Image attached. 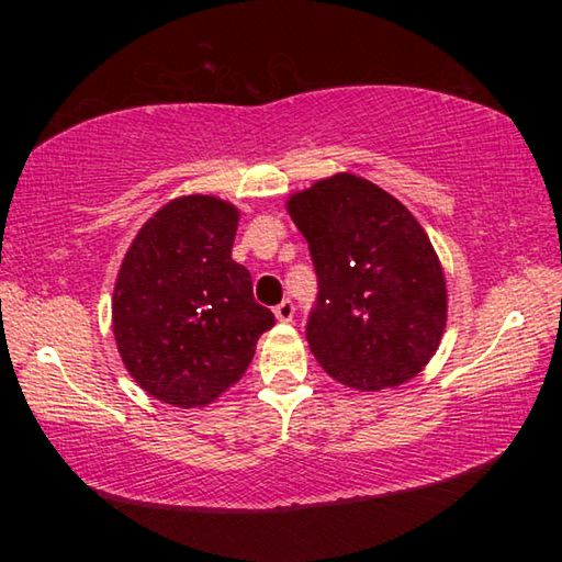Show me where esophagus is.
<instances>
[{"label": "esophagus", "mask_w": 562, "mask_h": 562, "mask_svg": "<svg viewBox=\"0 0 562 562\" xmlns=\"http://www.w3.org/2000/svg\"><path fill=\"white\" fill-rule=\"evenodd\" d=\"M274 317H278V322H292L294 317V304L290 300L280 302L278 307H274Z\"/></svg>", "instance_id": "34e87169"}]
</instances>
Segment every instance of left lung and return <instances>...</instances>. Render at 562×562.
Wrapping results in <instances>:
<instances>
[{"mask_svg": "<svg viewBox=\"0 0 562 562\" xmlns=\"http://www.w3.org/2000/svg\"><path fill=\"white\" fill-rule=\"evenodd\" d=\"M310 245L317 304L307 341L319 367L357 392L402 386L429 364L446 329V278L406 205L355 173L292 193Z\"/></svg>", "mask_w": 562, "mask_h": 562, "instance_id": "1", "label": "left lung"}]
</instances>
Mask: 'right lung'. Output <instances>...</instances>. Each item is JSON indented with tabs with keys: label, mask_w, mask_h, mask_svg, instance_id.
Here are the masks:
<instances>
[{
	"label": "right lung",
	"mask_w": 562,
	"mask_h": 562,
	"mask_svg": "<svg viewBox=\"0 0 562 562\" xmlns=\"http://www.w3.org/2000/svg\"><path fill=\"white\" fill-rule=\"evenodd\" d=\"M240 211L180 195L133 237L113 288V337L128 374L173 406H205L240 382L274 315L233 260Z\"/></svg>",
	"instance_id": "add662e5"
}]
</instances>
